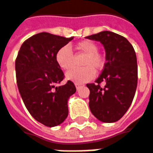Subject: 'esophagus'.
<instances>
[{
	"label": "esophagus",
	"mask_w": 153,
	"mask_h": 153,
	"mask_svg": "<svg viewBox=\"0 0 153 153\" xmlns=\"http://www.w3.org/2000/svg\"><path fill=\"white\" fill-rule=\"evenodd\" d=\"M75 85H76V89H77V90H79V89H81V88H82V87H83L84 85H82V84L76 83Z\"/></svg>",
	"instance_id": "1"
}]
</instances>
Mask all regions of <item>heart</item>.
<instances>
[{
  "label": "heart",
  "instance_id": "obj_1",
  "mask_svg": "<svg viewBox=\"0 0 153 153\" xmlns=\"http://www.w3.org/2000/svg\"><path fill=\"white\" fill-rule=\"evenodd\" d=\"M75 48L79 52L85 55V57L81 62V65L84 67L70 70L66 73V77L68 80L75 83H85L94 77L95 70L99 71L102 69L105 65V59L101 54L97 52L98 47L93 41H81L78 42ZM56 59L58 65L64 70L72 68L74 64V56L68 47H63L58 50Z\"/></svg>",
  "mask_w": 153,
  "mask_h": 153
}]
</instances>
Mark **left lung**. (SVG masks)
<instances>
[{
    "instance_id": "8db88e82",
    "label": "left lung",
    "mask_w": 153,
    "mask_h": 153,
    "mask_svg": "<svg viewBox=\"0 0 153 153\" xmlns=\"http://www.w3.org/2000/svg\"><path fill=\"white\" fill-rule=\"evenodd\" d=\"M85 38L102 44L106 60L96 84H87L90 91L89 109L100 121L114 123L124 115L135 96L138 81L135 50L126 38L111 31ZM102 82L104 86L101 87Z\"/></svg>"
}]
</instances>
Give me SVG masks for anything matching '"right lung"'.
Returning a JSON list of instances; mask_svg holds the SVG:
<instances>
[{"label":"right lung","mask_w":153,"mask_h":153,"mask_svg":"<svg viewBox=\"0 0 153 153\" xmlns=\"http://www.w3.org/2000/svg\"><path fill=\"white\" fill-rule=\"evenodd\" d=\"M72 39L47 32L34 34L22 43L16 59L21 97L32 117L47 127H56L65 120L68 100L76 91L71 81L56 85L64 78L56 62V52Z\"/></svg>","instance_id":"obj_1"}]
</instances>
